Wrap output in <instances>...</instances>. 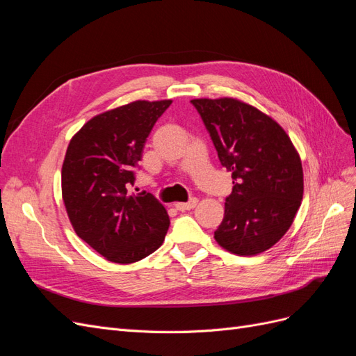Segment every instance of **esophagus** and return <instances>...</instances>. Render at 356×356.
Wrapping results in <instances>:
<instances>
[{"mask_svg":"<svg viewBox=\"0 0 356 356\" xmlns=\"http://www.w3.org/2000/svg\"><path fill=\"white\" fill-rule=\"evenodd\" d=\"M197 204V199L195 197V199H190L188 202H178V203H175V208L178 209V211H190V209H193Z\"/></svg>","mask_w":356,"mask_h":356,"instance_id":"obj_1","label":"esophagus"}]
</instances>
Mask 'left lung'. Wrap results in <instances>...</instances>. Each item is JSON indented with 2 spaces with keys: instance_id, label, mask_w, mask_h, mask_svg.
<instances>
[{
  "instance_id": "8db88e82",
  "label": "left lung",
  "mask_w": 356,
  "mask_h": 356,
  "mask_svg": "<svg viewBox=\"0 0 356 356\" xmlns=\"http://www.w3.org/2000/svg\"><path fill=\"white\" fill-rule=\"evenodd\" d=\"M207 126L233 191L213 238L236 255L261 254L282 239L303 200V166L270 115L236 98L191 99Z\"/></svg>"
}]
</instances>
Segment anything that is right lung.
<instances>
[{
	"label": "right lung",
	"instance_id": "add662e5",
	"mask_svg": "<svg viewBox=\"0 0 356 356\" xmlns=\"http://www.w3.org/2000/svg\"><path fill=\"white\" fill-rule=\"evenodd\" d=\"M172 104L134 101L92 117L62 165V199L74 232L108 261L131 264L163 243L169 215L153 195L132 193L134 170L157 118Z\"/></svg>",
	"mask_w": 356,
	"mask_h": 356
}]
</instances>
